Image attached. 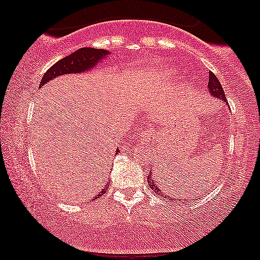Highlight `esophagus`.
Returning a JSON list of instances; mask_svg holds the SVG:
<instances>
[{
	"label": "esophagus",
	"mask_w": 260,
	"mask_h": 260,
	"mask_svg": "<svg viewBox=\"0 0 260 260\" xmlns=\"http://www.w3.org/2000/svg\"><path fill=\"white\" fill-rule=\"evenodd\" d=\"M154 136V130L151 127H145V129H142L138 131V138L141 141H148L149 138Z\"/></svg>",
	"instance_id": "obj_1"
}]
</instances>
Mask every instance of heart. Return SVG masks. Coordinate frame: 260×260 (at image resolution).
<instances>
[{
	"instance_id": "1",
	"label": "heart",
	"mask_w": 260,
	"mask_h": 260,
	"mask_svg": "<svg viewBox=\"0 0 260 260\" xmlns=\"http://www.w3.org/2000/svg\"><path fill=\"white\" fill-rule=\"evenodd\" d=\"M145 79H149V78H145Z\"/></svg>"
}]
</instances>
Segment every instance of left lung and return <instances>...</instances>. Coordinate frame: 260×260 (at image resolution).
Segmentation results:
<instances>
[{
	"label": "left lung",
	"instance_id": "8db88e82",
	"mask_svg": "<svg viewBox=\"0 0 260 260\" xmlns=\"http://www.w3.org/2000/svg\"><path fill=\"white\" fill-rule=\"evenodd\" d=\"M208 88H209V93H211L213 97L219 98L220 101L226 102V95H225V92H223V88L221 86V84H220L219 79L214 76V73H213V72H209ZM148 183H149V187H150L152 189V191H154V193H156L157 195H159V198H166L167 200H174V198L172 199L170 197H167V195L163 194V190L161 189V188H159V186L157 184V181H155L151 177V172H149Z\"/></svg>",
	"mask_w": 260,
	"mask_h": 260
}]
</instances>
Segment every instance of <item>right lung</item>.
<instances>
[{
	"label": "right lung",
	"mask_w": 260,
	"mask_h": 260,
	"mask_svg": "<svg viewBox=\"0 0 260 260\" xmlns=\"http://www.w3.org/2000/svg\"><path fill=\"white\" fill-rule=\"evenodd\" d=\"M109 51L106 49H97V48H91V47H85L79 48L72 54L65 56L61 60H59L58 62H55L51 69L47 70V72L44 74V77L41 78L40 81V87L42 85L47 84L49 80H53L56 77L63 76V74H70V73H81L85 71H88L90 69H93L94 66H97L99 60L104 58L105 55L109 54ZM116 152H119V149H117ZM109 187V182L105 184V188L99 193L97 197L93 198V200H97L98 198H101L103 194H105L106 189Z\"/></svg>",
	"instance_id": "1"
}]
</instances>
